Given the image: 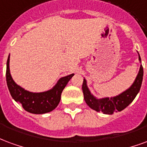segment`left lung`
Masks as SVG:
<instances>
[{
  "label": "left lung",
  "instance_id": "1",
  "mask_svg": "<svg viewBox=\"0 0 147 147\" xmlns=\"http://www.w3.org/2000/svg\"><path fill=\"white\" fill-rule=\"evenodd\" d=\"M139 54V53H138ZM139 60L141 62V58L139 54ZM143 77V68L141 65L139 74L137 75L134 83L131 86L118 96L111 98H97L90 92L87 86L86 80L84 79L82 84V91L84 94V101L88 106L97 112L102 111L105 114H113L114 112L121 111L128 107L139 93L142 85Z\"/></svg>",
  "mask_w": 147,
  "mask_h": 147
}]
</instances>
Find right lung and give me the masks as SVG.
<instances>
[{
    "label": "right lung",
    "instance_id": "obj_1",
    "mask_svg": "<svg viewBox=\"0 0 147 147\" xmlns=\"http://www.w3.org/2000/svg\"><path fill=\"white\" fill-rule=\"evenodd\" d=\"M9 56L7 61L6 81L8 90L15 101L21 103L27 112L35 114H42L53 110L59 103L61 94L74 74L60 78L53 88L47 92L39 93L30 92L22 88L13 81L9 69Z\"/></svg>",
    "mask_w": 147,
    "mask_h": 147
}]
</instances>
